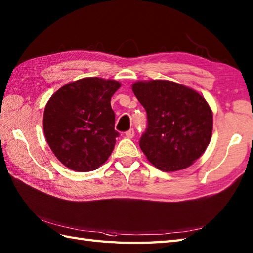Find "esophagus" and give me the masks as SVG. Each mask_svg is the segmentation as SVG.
<instances>
[{"label": "esophagus", "mask_w": 253, "mask_h": 253, "mask_svg": "<svg viewBox=\"0 0 253 253\" xmlns=\"http://www.w3.org/2000/svg\"><path fill=\"white\" fill-rule=\"evenodd\" d=\"M125 135H126L127 138H132L133 136H135V130H133V129H129L128 131H126Z\"/></svg>", "instance_id": "1"}]
</instances>
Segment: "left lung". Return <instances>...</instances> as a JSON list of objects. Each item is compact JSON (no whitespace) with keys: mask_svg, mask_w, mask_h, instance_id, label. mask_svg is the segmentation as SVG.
Returning a JSON list of instances; mask_svg holds the SVG:
<instances>
[{"mask_svg":"<svg viewBox=\"0 0 253 253\" xmlns=\"http://www.w3.org/2000/svg\"><path fill=\"white\" fill-rule=\"evenodd\" d=\"M132 91L147 112L139 141L149 162L163 171L190 166L211 140L213 114L197 91L169 80L137 82Z\"/></svg>","mask_w":253,"mask_h":253,"instance_id":"8db88e82","label":"left lung"}]
</instances>
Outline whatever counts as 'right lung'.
Returning <instances> with one entry per match:
<instances>
[{"instance_id":"obj_1","label":"right lung","mask_w":253,"mask_h":253,"mask_svg":"<svg viewBox=\"0 0 253 253\" xmlns=\"http://www.w3.org/2000/svg\"><path fill=\"white\" fill-rule=\"evenodd\" d=\"M121 84L89 77L58 89L47 102L43 130L55 157L66 168L91 171L109 159L116 137L111 98Z\"/></svg>"}]
</instances>
